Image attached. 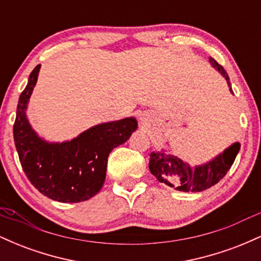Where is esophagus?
I'll list each match as a JSON object with an SVG mask.
<instances>
[{"label":"esophagus","mask_w":261,"mask_h":261,"mask_svg":"<svg viewBox=\"0 0 261 261\" xmlns=\"http://www.w3.org/2000/svg\"><path fill=\"white\" fill-rule=\"evenodd\" d=\"M141 121H143V118H141Z\"/></svg>","instance_id":"esophagus-1"}]
</instances>
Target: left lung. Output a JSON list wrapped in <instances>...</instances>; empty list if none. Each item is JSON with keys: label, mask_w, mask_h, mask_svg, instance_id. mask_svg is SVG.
<instances>
[{"label": "left lung", "mask_w": 261, "mask_h": 261, "mask_svg": "<svg viewBox=\"0 0 261 261\" xmlns=\"http://www.w3.org/2000/svg\"><path fill=\"white\" fill-rule=\"evenodd\" d=\"M212 67L216 68L226 79L229 91L232 92L229 77L226 70L214 59L210 58ZM233 93V92H232ZM241 149V143L234 142L214 160L200 166H190L176 155L167 153L166 149L154 151L149 154V170L160 182L184 193H199L217 184L227 174L237 154Z\"/></svg>", "instance_id": "obj_1"}]
</instances>
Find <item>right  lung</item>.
Instances as JSON below:
<instances>
[{"label": "right lung", "mask_w": 261, "mask_h": 261, "mask_svg": "<svg viewBox=\"0 0 261 261\" xmlns=\"http://www.w3.org/2000/svg\"><path fill=\"white\" fill-rule=\"evenodd\" d=\"M40 65L32 71L17 107L13 137L27 178L49 199L81 202L99 193L114 148L126 142L137 128L135 118L104 122L65 142H49L33 130L27 107L38 81Z\"/></svg>", "instance_id": "add662e5"}]
</instances>
